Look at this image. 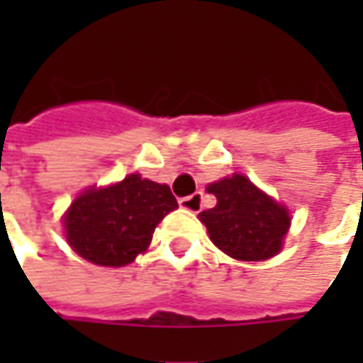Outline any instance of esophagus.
Here are the masks:
<instances>
[{"label":"esophagus","instance_id":"esophagus-1","mask_svg":"<svg viewBox=\"0 0 363 363\" xmlns=\"http://www.w3.org/2000/svg\"><path fill=\"white\" fill-rule=\"evenodd\" d=\"M179 206L184 208V210H188V212H200L202 210V194L200 191H196V194H191L188 198H182L179 200Z\"/></svg>","mask_w":363,"mask_h":363}]
</instances>
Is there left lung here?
Masks as SVG:
<instances>
[{"label":"left lung","instance_id":"left-lung-1","mask_svg":"<svg viewBox=\"0 0 363 363\" xmlns=\"http://www.w3.org/2000/svg\"><path fill=\"white\" fill-rule=\"evenodd\" d=\"M218 203L200 212L210 240L236 260L257 262L281 252L291 216L246 177L234 174L208 186Z\"/></svg>","mask_w":363,"mask_h":363}]
</instances>
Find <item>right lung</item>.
I'll return each instance as SVG.
<instances>
[{"instance_id": "right-lung-1", "label": "right lung", "mask_w": 363, "mask_h": 363, "mask_svg": "<svg viewBox=\"0 0 363 363\" xmlns=\"http://www.w3.org/2000/svg\"><path fill=\"white\" fill-rule=\"evenodd\" d=\"M177 208L169 186L127 175L106 188H89L64 214L72 250L101 267H125L145 252L155 226Z\"/></svg>"}]
</instances>
